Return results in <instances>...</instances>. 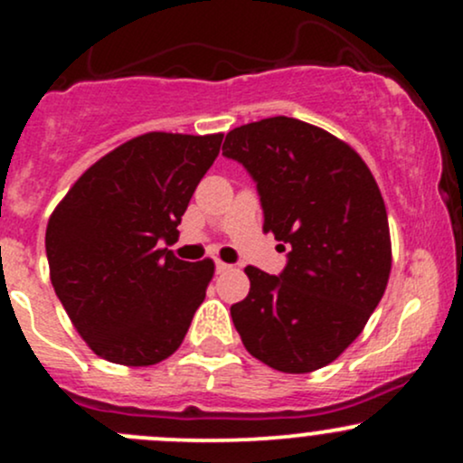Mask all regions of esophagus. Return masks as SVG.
Wrapping results in <instances>:
<instances>
[{"label":"esophagus","mask_w":463,"mask_h":463,"mask_svg":"<svg viewBox=\"0 0 463 463\" xmlns=\"http://www.w3.org/2000/svg\"><path fill=\"white\" fill-rule=\"evenodd\" d=\"M232 265H228V263H224V261H215V272L217 274H224V272H228V269H231Z\"/></svg>","instance_id":"esophagus-1"}]
</instances>
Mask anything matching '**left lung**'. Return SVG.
I'll list each match as a JSON object with an SVG mask.
<instances>
[{
    "instance_id": "8db88e82",
    "label": "left lung",
    "mask_w": 463,
    "mask_h": 463,
    "mask_svg": "<svg viewBox=\"0 0 463 463\" xmlns=\"http://www.w3.org/2000/svg\"><path fill=\"white\" fill-rule=\"evenodd\" d=\"M222 154L257 184L263 231L289 248L279 276L248 265L231 307L243 346L269 368H324L364 331L387 287V211L368 165L326 130L269 117L226 135Z\"/></svg>"
}]
</instances>
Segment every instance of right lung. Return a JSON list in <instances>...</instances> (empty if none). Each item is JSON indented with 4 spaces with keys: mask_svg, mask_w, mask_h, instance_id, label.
Here are the masks:
<instances>
[{
    "mask_svg": "<svg viewBox=\"0 0 463 463\" xmlns=\"http://www.w3.org/2000/svg\"><path fill=\"white\" fill-rule=\"evenodd\" d=\"M222 139L137 137L91 165L50 217L45 252L58 300L110 364L167 359L204 300L213 261H180L161 241L178 235Z\"/></svg>",
    "mask_w": 463,
    "mask_h": 463,
    "instance_id": "add662e5",
    "label": "right lung"
}]
</instances>
